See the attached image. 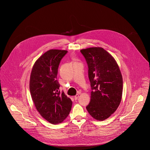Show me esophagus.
Instances as JSON below:
<instances>
[{
	"label": "esophagus",
	"mask_w": 150,
	"mask_h": 150,
	"mask_svg": "<svg viewBox=\"0 0 150 150\" xmlns=\"http://www.w3.org/2000/svg\"><path fill=\"white\" fill-rule=\"evenodd\" d=\"M78 97H79V94H76V96H74V99L76 100H77L78 99Z\"/></svg>",
	"instance_id": "esophagus-1"
}]
</instances>
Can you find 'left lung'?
<instances>
[{
  "label": "left lung",
  "mask_w": 150,
  "mask_h": 150,
  "mask_svg": "<svg viewBox=\"0 0 150 150\" xmlns=\"http://www.w3.org/2000/svg\"><path fill=\"white\" fill-rule=\"evenodd\" d=\"M88 67L92 91L86 109L95 119L104 120L117 109L122 96L123 79L117 62L102 47L80 50Z\"/></svg>",
  "instance_id": "left-lung-1"
}]
</instances>
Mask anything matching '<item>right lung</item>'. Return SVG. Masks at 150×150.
<instances>
[{
  "instance_id": "right-lung-1",
  "label": "right lung",
  "mask_w": 150,
  "mask_h": 150,
  "mask_svg": "<svg viewBox=\"0 0 150 150\" xmlns=\"http://www.w3.org/2000/svg\"><path fill=\"white\" fill-rule=\"evenodd\" d=\"M67 50L51 49L41 55L33 67L30 80L32 100L40 115L50 123H62L69 114L72 101L60 92L57 80L61 59Z\"/></svg>"
}]
</instances>
